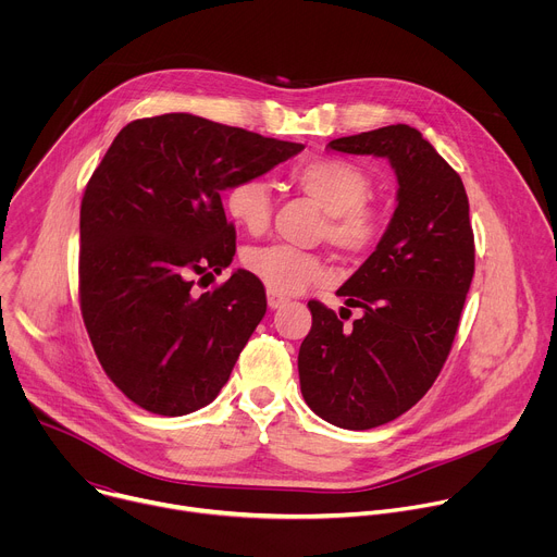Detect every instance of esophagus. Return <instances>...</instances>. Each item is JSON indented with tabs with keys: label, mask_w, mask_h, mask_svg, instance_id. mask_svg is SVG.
<instances>
[{
	"label": "esophagus",
	"mask_w": 557,
	"mask_h": 557,
	"mask_svg": "<svg viewBox=\"0 0 557 557\" xmlns=\"http://www.w3.org/2000/svg\"><path fill=\"white\" fill-rule=\"evenodd\" d=\"M267 301H269V308H271V310H277V308H282L288 299H286V297H282V295H277V293H271V290H269Z\"/></svg>",
	"instance_id": "1"
}]
</instances>
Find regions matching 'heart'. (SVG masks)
I'll return each mask as SVG.
<instances>
[{
  "instance_id": "b5f03b06",
  "label": "heart",
  "mask_w": 557,
  "mask_h": 557,
  "mask_svg": "<svg viewBox=\"0 0 557 557\" xmlns=\"http://www.w3.org/2000/svg\"><path fill=\"white\" fill-rule=\"evenodd\" d=\"M293 183L329 213L326 240L346 256H363L376 247L385 231V215L368 198L372 176L344 158H317L293 172ZM224 211L249 233L269 226L273 213V187L262 176L237 178L224 194ZM245 267L277 295L299 293L306 286L331 280L329 264L312 253L288 245L253 247L245 253Z\"/></svg>"
}]
</instances>
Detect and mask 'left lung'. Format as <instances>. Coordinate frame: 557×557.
Returning a JSON list of instances; mask_svg holds the SVG:
<instances>
[{
  "label": "left lung",
  "mask_w": 557,
  "mask_h": 557,
  "mask_svg": "<svg viewBox=\"0 0 557 557\" xmlns=\"http://www.w3.org/2000/svg\"><path fill=\"white\" fill-rule=\"evenodd\" d=\"M329 149L387 158L399 183L376 249L337 290L344 310L361 308V317L346 326L308 301L312 326L297 357L308 408L337 428L370 430L419 404L451 350L473 277L469 200L460 176L410 125L335 138Z\"/></svg>",
  "instance_id": "1"
}]
</instances>
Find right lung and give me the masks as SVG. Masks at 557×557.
Here are the masks:
<instances>
[{"label":"right lung","mask_w":557,"mask_h":557,"mask_svg":"<svg viewBox=\"0 0 557 557\" xmlns=\"http://www.w3.org/2000/svg\"><path fill=\"white\" fill-rule=\"evenodd\" d=\"M304 145L172 112L127 123L82 200L78 297L95 352L129 401L161 417L209 406L267 312L262 282L222 273L235 228L220 194Z\"/></svg>","instance_id":"obj_1"}]
</instances>
